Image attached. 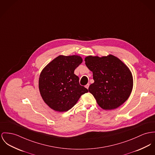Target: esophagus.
Here are the masks:
<instances>
[{
  "mask_svg": "<svg viewBox=\"0 0 155 155\" xmlns=\"http://www.w3.org/2000/svg\"><path fill=\"white\" fill-rule=\"evenodd\" d=\"M89 86H90V84H87V85H85V88H87V89H88V87H89Z\"/></svg>",
  "mask_w": 155,
  "mask_h": 155,
  "instance_id": "34e87169",
  "label": "esophagus"
}]
</instances>
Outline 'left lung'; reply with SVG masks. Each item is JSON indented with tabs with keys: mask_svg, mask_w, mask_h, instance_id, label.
<instances>
[{
	"mask_svg": "<svg viewBox=\"0 0 155 155\" xmlns=\"http://www.w3.org/2000/svg\"><path fill=\"white\" fill-rule=\"evenodd\" d=\"M85 65L93 72L94 83L88 91L99 106L104 110H113L123 104L131 94L133 81L129 68L118 58L88 56Z\"/></svg>",
	"mask_w": 155,
	"mask_h": 155,
	"instance_id": "8db88e82",
	"label": "left lung"
}]
</instances>
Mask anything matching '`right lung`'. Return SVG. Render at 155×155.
I'll return each instance as SVG.
<instances>
[{
  "label": "right lung",
  "mask_w": 155,
  "mask_h": 155,
  "mask_svg": "<svg viewBox=\"0 0 155 155\" xmlns=\"http://www.w3.org/2000/svg\"><path fill=\"white\" fill-rule=\"evenodd\" d=\"M83 62L78 55H60L42 70L39 78V89L44 102L57 111L71 109L81 95L88 92L79 83L74 70Z\"/></svg>",
  "instance_id": "add662e5"
}]
</instances>
